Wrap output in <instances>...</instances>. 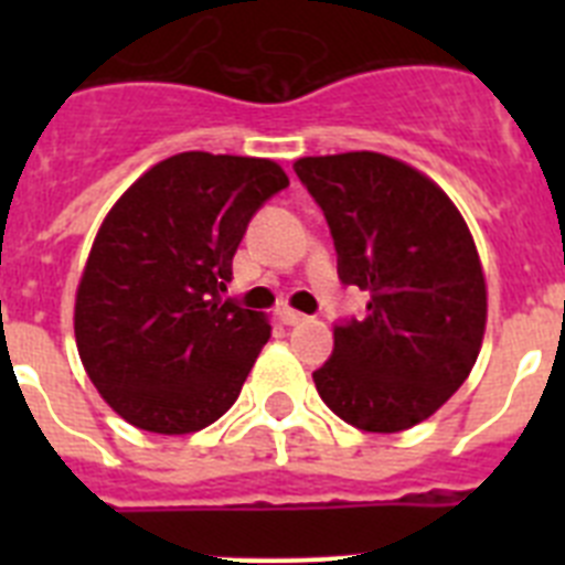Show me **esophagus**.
Returning <instances> with one entry per match:
<instances>
[{
	"instance_id": "esophagus-1",
	"label": "esophagus",
	"mask_w": 565,
	"mask_h": 565,
	"mask_svg": "<svg viewBox=\"0 0 565 565\" xmlns=\"http://www.w3.org/2000/svg\"><path fill=\"white\" fill-rule=\"evenodd\" d=\"M306 319V313L294 311V308H282V311H279V322H282V326H302Z\"/></svg>"
}]
</instances>
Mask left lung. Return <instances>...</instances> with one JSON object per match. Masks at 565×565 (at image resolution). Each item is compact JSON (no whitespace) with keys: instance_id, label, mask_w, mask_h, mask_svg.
I'll return each instance as SVG.
<instances>
[{"instance_id":"obj_1","label":"left lung","mask_w":565,"mask_h":565,"mask_svg":"<svg viewBox=\"0 0 565 565\" xmlns=\"http://www.w3.org/2000/svg\"><path fill=\"white\" fill-rule=\"evenodd\" d=\"M322 206L339 279L371 294L367 317L333 328L322 402L364 433L430 418L469 376L487 328V279L467 221L438 183L382 152L299 158Z\"/></svg>"}]
</instances>
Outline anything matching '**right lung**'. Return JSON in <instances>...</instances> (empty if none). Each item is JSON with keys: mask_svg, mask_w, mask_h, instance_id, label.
Listing matches in <instances>:
<instances>
[{"mask_svg": "<svg viewBox=\"0 0 565 565\" xmlns=\"http://www.w3.org/2000/svg\"><path fill=\"white\" fill-rule=\"evenodd\" d=\"M286 186L268 158L181 152L109 209L78 279L73 328L89 382L124 422L186 436L237 402L271 322L221 291L252 214Z\"/></svg>", "mask_w": 565, "mask_h": 565, "instance_id": "1", "label": "right lung"}]
</instances>
